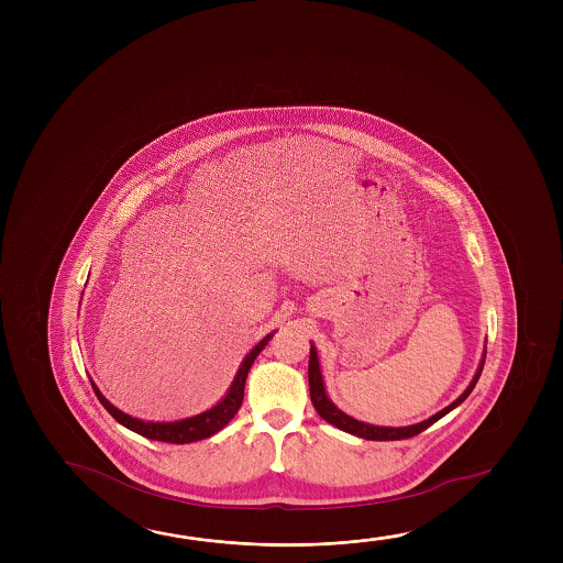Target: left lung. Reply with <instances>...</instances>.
I'll return each instance as SVG.
<instances>
[{
	"mask_svg": "<svg viewBox=\"0 0 563 563\" xmlns=\"http://www.w3.org/2000/svg\"><path fill=\"white\" fill-rule=\"evenodd\" d=\"M483 365H485V360L481 361L477 375H475L473 380H471V385L467 387V390H465V393H463V395H461V397L457 398L455 402H452L450 406H445L442 412L433 415L432 418H428V420L420 422V424L406 426V428H383V426L363 424V422H360V420H355V418H351V416L343 415L340 408H335V406H333L332 400L328 398L325 390H323L322 373H320L318 353H316V347L312 345V347H310V363H308L310 398H312V405L313 408H316V412L322 416L325 422H330V424L335 426V428H340V430H343V432L353 433V435H360V438H365V440H375V442H393V440H406V438H412V435H418V433L424 432L426 428H430L433 422H438L442 416L448 415L450 410H453L455 406L461 405L465 398L470 397L471 390L475 388L477 380H479Z\"/></svg>",
	"mask_w": 563,
	"mask_h": 563,
	"instance_id": "left-lung-1",
	"label": "left lung"
}]
</instances>
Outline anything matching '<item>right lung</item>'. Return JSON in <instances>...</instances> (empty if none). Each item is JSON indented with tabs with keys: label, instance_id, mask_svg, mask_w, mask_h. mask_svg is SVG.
I'll return each mask as SVG.
<instances>
[{
	"label": "right lung",
	"instance_id": "right-lung-1",
	"mask_svg": "<svg viewBox=\"0 0 563 563\" xmlns=\"http://www.w3.org/2000/svg\"><path fill=\"white\" fill-rule=\"evenodd\" d=\"M271 335H273V333H268L267 338H263V340L258 341L250 355L241 363V369L238 371V375L233 378L230 393L225 395V398H223L220 405L213 406L208 412L192 416V418H186V420H180V422H143V420H139V418L125 415V412H121L115 406L110 405V402L106 400V397L98 390V387L93 385L92 380H90V383H92L93 393H96L98 400L102 402L103 408H106L121 426L130 428L131 432L139 433V435H143V438H148V440H158V442H198V440L210 438L213 433L220 432L223 426L228 424L231 418L238 415L241 402H243V388H245L247 373H250L251 365H253V361H255V357L261 353V350L267 345Z\"/></svg>",
	"mask_w": 563,
	"mask_h": 563
}]
</instances>
